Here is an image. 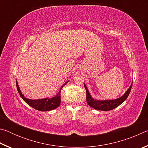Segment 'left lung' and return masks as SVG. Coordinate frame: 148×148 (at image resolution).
<instances>
[{
	"label": "left lung",
	"mask_w": 148,
	"mask_h": 148,
	"mask_svg": "<svg viewBox=\"0 0 148 148\" xmlns=\"http://www.w3.org/2000/svg\"><path fill=\"white\" fill-rule=\"evenodd\" d=\"M132 85V84H131V86L127 90L124 95L121 97H119V98L114 100H104V101H101V100H96L92 98L91 95L89 93V91L88 89H87L86 85L84 84V87L86 90V101L87 104L91 107L93 108L98 110H102V111H109V110H113L117 106H119L120 104H121L127 99L130 92H131Z\"/></svg>",
	"instance_id": "1"
}]
</instances>
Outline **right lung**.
<instances>
[{
    "instance_id": "1",
    "label": "right lung",
    "mask_w": 148,
    "mask_h": 148,
    "mask_svg": "<svg viewBox=\"0 0 148 148\" xmlns=\"http://www.w3.org/2000/svg\"><path fill=\"white\" fill-rule=\"evenodd\" d=\"M69 82V80H67V81L64 82V84L61 86L58 93H57L55 97H51V98H48V97H47V98L36 100L29 99L26 98V97H25L23 94L22 93L21 90L19 89V87L18 86V84H17V80L16 87L20 97H21L22 99H23L27 104H29L30 106H31L34 109L39 110V111L46 112L56 109L59 106L60 104H61V91L62 87L68 83Z\"/></svg>"
}]
</instances>
